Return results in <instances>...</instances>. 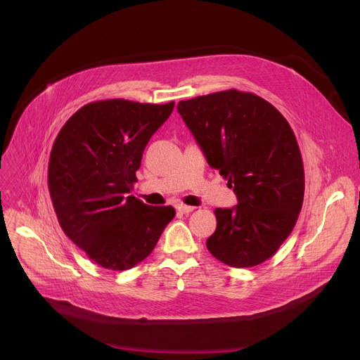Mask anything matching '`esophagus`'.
I'll list each match as a JSON object with an SVG mask.
<instances>
[{"label": "esophagus", "mask_w": 360, "mask_h": 360, "mask_svg": "<svg viewBox=\"0 0 360 360\" xmlns=\"http://www.w3.org/2000/svg\"><path fill=\"white\" fill-rule=\"evenodd\" d=\"M176 210H178L179 212H182V214H189V212H192V211L195 210V207H191V205H184V204H181V205H178V207H176Z\"/></svg>", "instance_id": "1"}]
</instances>
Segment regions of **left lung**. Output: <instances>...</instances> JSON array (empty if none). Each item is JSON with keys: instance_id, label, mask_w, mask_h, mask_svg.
Segmentation results:
<instances>
[{"instance_id": "8db88e82", "label": "left lung", "mask_w": 360, "mask_h": 360, "mask_svg": "<svg viewBox=\"0 0 360 360\" xmlns=\"http://www.w3.org/2000/svg\"><path fill=\"white\" fill-rule=\"evenodd\" d=\"M208 165L238 204L217 208L208 251L236 269L273 257L291 234L304 198V167L285 117L263 97L230 89L178 103Z\"/></svg>"}]
</instances>
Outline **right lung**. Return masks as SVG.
I'll use <instances>...</instances> for the list:
<instances>
[{"mask_svg": "<svg viewBox=\"0 0 360 360\" xmlns=\"http://www.w3.org/2000/svg\"><path fill=\"white\" fill-rule=\"evenodd\" d=\"M175 102L97 101L60 129L49 160V191L61 230L103 269L135 267L155 248L175 217L129 192L142 153Z\"/></svg>", "mask_w": 360, "mask_h": 360, "instance_id": "right-lung-1", "label": "right lung"}]
</instances>
